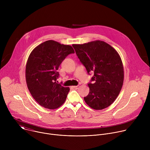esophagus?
I'll list each match as a JSON object with an SVG mask.
<instances>
[{
    "label": "esophagus",
    "mask_w": 150,
    "mask_h": 150,
    "mask_svg": "<svg viewBox=\"0 0 150 150\" xmlns=\"http://www.w3.org/2000/svg\"><path fill=\"white\" fill-rule=\"evenodd\" d=\"M79 87V85H75V86H73V88L74 89H78Z\"/></svg>",
    "instance_id": "1"
}]
</instances>
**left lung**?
Segmentation results:
<instances>
[{"label":"left lung","mask_w":150,"mask_h":150,"mask_svg":"<svg viewBox=\"0 0 150 150\" xmlns=\"http://www.w3.org/2000/svg\"><path fill=\"white\" fill-rule=\"evenodd\" d=\"M72 46L88 74L94 72L91 80L94 82L88 84L90 92L83 98L85 103L94 110L108 108L119 96L123 83L124 70L119 53L101 40Z\"/></svg>","instance_id":"1"}]
</instances>
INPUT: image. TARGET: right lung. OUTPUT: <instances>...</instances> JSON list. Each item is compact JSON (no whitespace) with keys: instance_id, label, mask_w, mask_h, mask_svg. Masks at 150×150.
I'll return each mask as SVG.
<instances>
[{"instance_id":"obj_1","label":"right lung","mask_w":150,"mask_h":150,"mask_svg":"<svg viewBox=\"0 0 150 150\" xmlns=\"http://www.w3.org/2000/svg\"><path fill=\"white\" fill-rule=\"evenodd\" d=\"M74 53L71 46L54 40L45 41L31 52L26 64V82L31 96L42 107L53 110L65 103L70 89L57 83V70L66 57Z\"/></svg>"}]
</instances>
